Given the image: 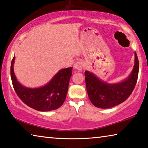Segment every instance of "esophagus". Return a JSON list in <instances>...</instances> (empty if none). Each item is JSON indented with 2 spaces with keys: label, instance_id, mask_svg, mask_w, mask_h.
<instances>
[{
  "label": "esophagus",
  "instance_id": "1",
  "mask_svg": "<svg viewBox=\"0 0 148 148\" xmlns=\"http://www.w3.org/2000/svg\"><path fill=\"white\" fill-rule=\"evenodd\" d=\"M83 66L84 65H83V62L81 61H78L75 63L73 67H74V69L78 70V71H81V70L83 69Z\"/></svg>",
  "mask_w": 148,
  "mask_h": 148
}]
</instances>
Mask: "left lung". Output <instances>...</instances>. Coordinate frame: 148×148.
Here are the masks:
<instances>
[{
    "label": "left lung",
    "instance_id": "1",
    "mask_svg": "<svg viewBox=\"0 0 148 148\" xmlns=\"http://www.w3.org/2000/svg\"><path fill=\"white\" fill-rule=\"evenodd\" d=\"M139 72V61L135 53L134 66L129 77L123 81L108 84L89 71L85 72L88 96L93 105L109 108L123 103L130 97L136 85Z\"/></svg>",
    "mask_w": 148,
    "mask_h": 148
}]
</instances>
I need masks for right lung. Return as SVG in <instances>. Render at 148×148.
Wrapping results in <instances>:
<instances>
[{"mask_svg": "<svg viewBox=\"0 0 148 148\" xmlns=\"http://www.w3.org/2000/svg\"><path fill=\"white\" fill-rule=\"evenodd\" d=\"M15 56L11 62L10 75L13 87L22 101L36 110L50 111L60 108L66 99L73 67L63 69L55 75L46 85L39 88H27L17 81L13 65Z\"/></svg>", "mask_w": 148, "mask_h": 148, "instance_id": "obj_1", "label": "right lung"}]
</instances>
